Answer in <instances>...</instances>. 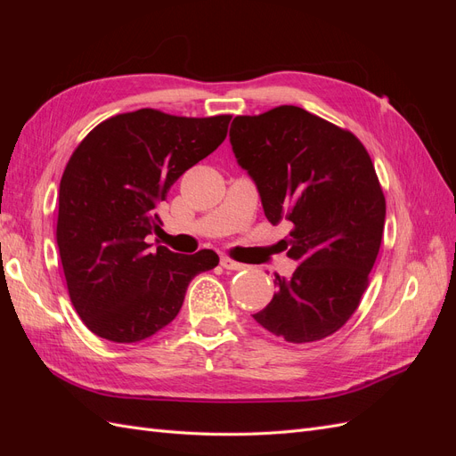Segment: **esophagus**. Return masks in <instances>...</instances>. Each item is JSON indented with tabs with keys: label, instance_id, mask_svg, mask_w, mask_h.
<instances>
[{
	"label": "esophagus",
	"instance_id": "34e87169",
	"mask_svg": "<svg viewBox=\"0 0 456 456\" xmlns=\"http://www.w3.org/2000/svg\"><path fill=\"white\" fill-rule=\"evenodd\" d=\"M220 266L226 268V270H243L245 268V265L230 258L228 255H220Z\"/></svg>",
	"mask_w": 456,
	"mask_h": 456
}]
</instances>
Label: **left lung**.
<instances>
[{"label":"left lung","instance_id":"1","mask_svg":"<svg viewBox=\"0 0 456 456\" xmlns=\"http://www.w3.org/2000/svg\"><path fill=\"white\" fill-rule=\"evenodd\" d=\"M230 142L272 224L289 220V280L275 275L258 325L287 342L322 340L360 306L380 249L386 200L357 136L298 106L238 116ZM286 249V247H285Z\"/></svg>","mask_w":456,"mask_h":456}]
</instances>
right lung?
<instances>
[{"label":"right lung","mask_w":456,"mask_h":456,"mask_svg":"<svg viewBox=\"0 0 456 456\" xmlns=\"http://www.w3.org/2000/svg\"><path fill=\"white\" fill-rule=\"evenodd\" d=\"M232 116L181 118L142 108L99 123L66 163L57 243L68 293L96 337L139 342L169 325L215 251L150 249L158 205L226 139Z\"/></svg>","instance_id":"add662e5"}]
</instances>
